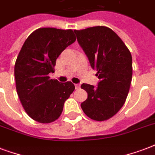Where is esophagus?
<instances>
[{
	"mask_svg": "<svg viewBox=\"0 0 155 155\" xmlns=\"http://www.w3.org/2000/svg\"><path fill=\"white\" fill-rule=\"evenodd\" d=\"M75 87L76 89H79V88H80V84H75Z\"/></svg>",
	"mask_w": 155,
	"mask_h": 155,
	"instance_id": "obj_1",
	"label": "esophagus"
}]
</instances>
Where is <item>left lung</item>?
Returning a JSON list of instances; mask_svg holds the SVG:
<instances>
[{
    "mask_svg": "<svg viewBox=\"0 0 155 155\" xmlns=\"http://www.w3.org/2000/svg\"><path fill=\"white\" fill-rule=\"evenodd\" d=\"M74 32L100 80L97 87L81 85L87 92L81 108L92 120H108L121 108L128 96L133 74L131 53L110 28L94 26Z\"/></svg>",
    "mask_w": 155,
    "mask_h": 155,
    "instance_id": "left-lung-1",
    "label": "left lung"
}]
</instances>
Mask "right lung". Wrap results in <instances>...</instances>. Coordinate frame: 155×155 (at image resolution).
Here are the masks:
<instances>
[{
    "label": "right lung",
    "instance_id": "add662e5",
    "mask_svg": "<svg viewBox=\"0 0 155 155\" xmlns=\"http://www.w3.org/2000/svg\"><path fill=\"white\" fill-rule=\"evenodd\" d=\"M71 30L40 28L24 42L14 66L16 88L27 114L40 123L57 120L66 100L75 90L68 81L50 79L56 59L75 41Z\"/></svg>",
    "mask_w": 155,
    "mask_h": 155
}]
</instances>
